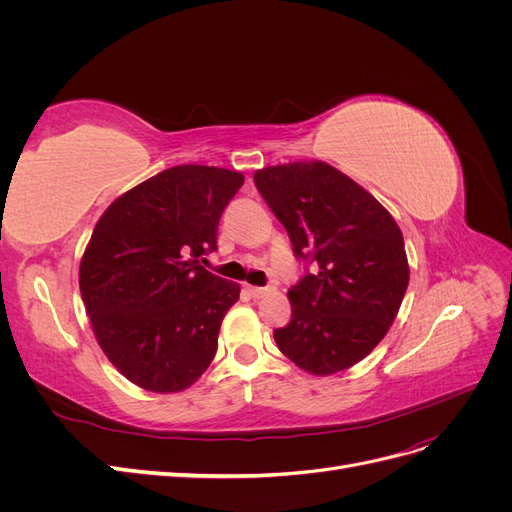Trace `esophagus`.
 I'll return each mask as SVG.
<instances>
[{"instance_id": "1", "label": "esophagus", "mask_w": 512, "mask_h": 512, "mask_svg": "<svg viewBox=\"0 0 512 512\" xmlns=\"http://www.w3.org/2000/svg\"><path fill=\"white\" fill-rule=\"evenodd\" d=\"M245 290L250 292V297L254 299H262L269 292V288H262V286H245Z\"/></svg>"}]
</instances>
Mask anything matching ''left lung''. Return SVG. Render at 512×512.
<instances>
[{"instance_id": "obj_1", "label": "left lung", "mask_w": 512, "mask_h": 512, "mask_svg": "<svg viewBox=\"0 0 512 512\" xmlns=\"http://www.w3.org/2000/svg\"><path fill=\"white\" fill-rule=\"evenodd\" d=\"M254 183L307 273L273 337L292 363L329 376L359 363L393 324L410 280L404 235L378 200L324 162L256 170Z\"/></svg>"}]
</instances>
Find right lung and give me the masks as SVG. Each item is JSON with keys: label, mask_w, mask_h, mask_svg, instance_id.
<instances>
[{"label": "right lung", "mask_w": 512, "mask_h": 512, "mask_svg": "<svg viewBox=\"0 0 512 512\" xmlns=\"http://www.w3.org/2000/svg\"><path fill=\"white\" fill-rule=\"evenodd\" d=\"M241 185L237 170L166 168L119 196L94 228L83 303L108 361L141 389L183 391L213 361L241 288L200 258L218 250L220 218Z\"/></svg>", "instance_id": "1"}]
</instances>
